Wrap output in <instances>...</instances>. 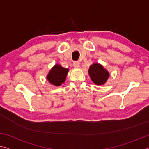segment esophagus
I'll return each instance as SVG.
<instances>
[{"instance_id": "1", "label": "esophagus", "mask_w": 149, "mask_h": 149, "mask_svg": "<svg viewBox=\"0 0 149 149\" xmlns=\"http://www.w3.org/2000/svg\"><path fill=\"white\" fill-rule=\"evenodd\" d=\"M80 64L79 62H74V64H73V65H74V67L75 68H79V66H80Z\"/></svg>"}]
</instances>
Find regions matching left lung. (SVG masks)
<instances>
[{
  "instance_id": "obj_1",
  "label": "left lung",
  "mask_w": 149,
  "mask_h": 149,
  "mask_svg": "<svg viewBox=\"0 0 149 149\" xmlns=\"http://www.w3.org/2000/svg\"><path fill=\"white\" fill-rule=\"evenodd\" d=\"M88 72L92 81L97 85H104L110 77L108 70L102 65L97 62L90 65Z\"/></svg>"
}]
</instances>
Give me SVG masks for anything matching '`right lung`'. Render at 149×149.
<instances>
[{
    "label": "right lung",
    "mask_w": 149,
    "mask_h": 149,
    "mask_svg": "<svg viewBox=\"0 0 149 149\" xmlns=\"http://www.w3.org/2000/svg\"><path fill=\"white\" fill-rule=\"evenodd\" d=\"M69 69L65 68L61 65L56 64L47 74V79L51 85L59 87L65 81Z\"/></svg>",
    "instance_id": "1"
}]
</instances>
